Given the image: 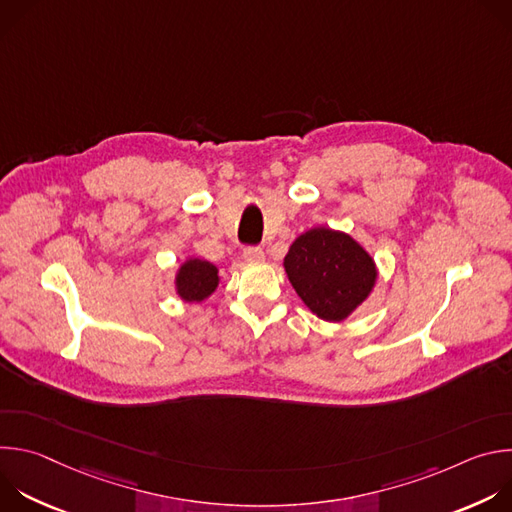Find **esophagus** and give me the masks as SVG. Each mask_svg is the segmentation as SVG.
Listing matches in <instances>:
<instances>
[{
  "instance_id": "obj_1",
  "label": "esophagus",
  "mask_w": 512,
  "mask_h": 512,
  "mask_svg": "<svg viewBox=\"0 0 512 512\" xmlns=\"http://www.w3.org/2000/svg\"><path fill=\"white\" fill-rule=\"evenodd\" d=\"M243 257H245L247 261H251V263H261V261L265 259V253H263L261 247H247V249L243 251Z\"/></svg>"
}]
</instances>
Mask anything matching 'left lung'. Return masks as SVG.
<instances>
[{
  "label": "left lung",
  "mask_w": 512,
  "mask_h": 512,
  "mask_svg": "<svg viewBox=\"0 0 512 512\" xmlns=\"http://www.w3.org/2000/svg\"><path fill=\"white\" fill-rule=\"evenodd\" d=\"M283 267L302 302L326 322L346 320L377 283L373 257L350 235L328 227L300 235Z\"/></svg>",
  "instance_id": "left-lung-1"
}]
</instances>
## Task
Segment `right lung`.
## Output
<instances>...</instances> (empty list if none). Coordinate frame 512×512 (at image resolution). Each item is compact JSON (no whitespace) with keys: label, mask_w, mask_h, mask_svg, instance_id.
I'll use <instances>...</instances> for the list:
<instances>
[{"label":"right lung","mask_w":512,"mask_h":512,"mask_svg":"<svg viewBox=\"0 0 512 512\" xmlns=\"http://www.w3.org/2000/svg\"><path fill=\"white\" fill-rule=\"evenodd\" d=\"M218 269L204 259H186L176 273V294L184 302H204L218 287Z\"/></svg>","instance_id":"obj_1"}]
</instances>
